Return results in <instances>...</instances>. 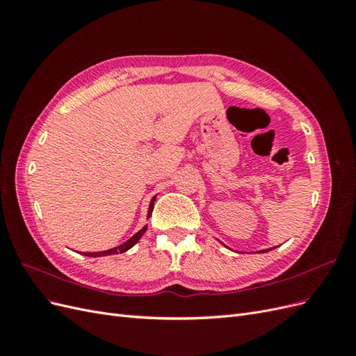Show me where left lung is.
I'll use <instances>...</instances> for the list:
<instances>
[{"label": "left lung", "instance_id": "8db88e82", "mask_svg": "<svg viewBox=\"0 0 356 356\" xmlns=\"http://www.w3.org/2000/svg\"><path fill=\"white\" fill-rule=\"evenodd\" d=\"M224 245V243H222ZM225 246V245H224ZM267 251H270V250H261V251H258V252H267Z\"/></svg>", "mask_w": 356, "mask_h": 356}]
</instances>
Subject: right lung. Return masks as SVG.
<instances>
[{
    "mask_svg": "<svg viewBox=\"0 0 356 356\" xmlns=\"http://www.w3.org/2000/svg\"><path fill=\"white\" fill-rule=\"evenodd\" d=\"M154 202H156V196L152 199V202H149V204H148V213H147V218H149L152 217V212H153V208H154ZM147 229H148V225H144V227L139 230L138 233H135L131 239L129 241H126L124 243H122V245H118V246H115V248H111V250H106V251H98V252H83L86 257H105V255H114V254H118V252H126V251H129L131 250V248L135 245V243H138V241L143 238V234L147 232Z\"/></svg>",
    "mask_w": 356,
    "mask_h": 356,
    "instance_id": "right-lung-1",
    "label": "right lung"
}]
</instances>
